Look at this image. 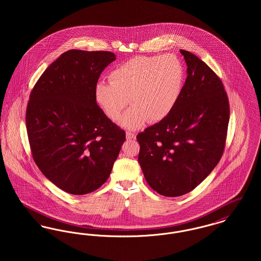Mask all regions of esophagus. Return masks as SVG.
Here are the masks:
<instances>
[{
	"label": "esophagus",
	"instance_id": "1",
	"mask_svg": "<svg viewBox=\"0 0 261 261\" xmlns=\"http://www.w3.org/2000/svg\"><path fill=\"white\" fill-rule=\"evenodd\" d=\"M135 134L134 133H131V132H126V139L127 140H132V139H135Z\"/></svg>",
	"mask_w": 261,
	"mask_h": 261
}]
</instances>
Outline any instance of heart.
I'll return each instance as SVG.
<instances>
[{
    "instance_id": "heart-1",
    "label": "heart",
    "mask_w": 261,
    "mask_h": 261,
    "mask_svg": "<svg viewBox=\"0 0 261 261\" xmlns=\"http://www.w3.org/2000/svg\"><path fill=\"white\" fill-rule=\"evenodd\" d=\"M184 67L173 55L139 56L118 65L110 83L98 82L95 99L101 111L117 121L129 102L120 124L136 130L148 121L155 123L173 111L184 83Z\"/></svg>"
}]
</instances>
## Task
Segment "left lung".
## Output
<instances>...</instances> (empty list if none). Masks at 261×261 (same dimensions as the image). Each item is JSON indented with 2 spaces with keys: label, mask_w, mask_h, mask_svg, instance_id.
<instances>
[{
  "label": "left lung",
  "mask_w": 261,
  "mask_h": 261,
  "mask_svg": "<svg viewBox=\"0 0 261 261\" xmlns=\"http://www.w3.org/2000/svg\"><path fill=\"white\" fill-rule=\"evenodd\" d=\"M180 53L188 76L173 111L137 136L144 176L165 197L185 195L211 174L223 154L230 117L221 79L194 54Z\"/></svg>",
  "instance_id": "obj_1"
}]
</instances>
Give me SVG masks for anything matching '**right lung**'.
<instances>
[{"mask_svg": "<svg viewBox=\"0 0 261 261\" xmlns=\"http://www.w3.org/2000/svg\"><path fill=\"white\" fill-rule=\"evenodd\" d=\"M112 51L69 50L49 65L32 89L26 129L32 156L51 183L71 195L99 189L110 177L125 132L95 99Z\"/></svg>", "mask_w": 261, "mask_h": 261, "instance_id": "1", "label": "right lung"}]
</instances>
